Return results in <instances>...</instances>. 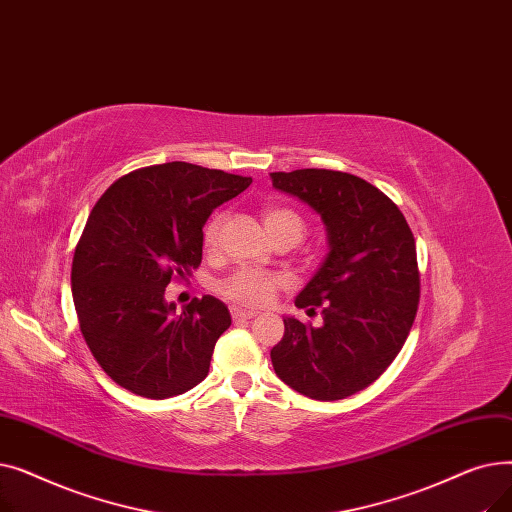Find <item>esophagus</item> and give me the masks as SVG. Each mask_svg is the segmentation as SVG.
I'll return each instance as SVG.
<instances>
[{"label":"esophagus","instance_id":"34e87169","mask_svg":"<svg viewBox=\"0 0 512 512\" xmlns=\"http://www.w3.org/2000/svg\"><path fill=\"white\" fill-rule=\"evenodd\" d=\"M230 313H232V319H234V321H245V319H253V317H255L253 311H242V309H238V307H232Z\"/></svg>","mask_w":512,"mask_h":512}]
</instances>
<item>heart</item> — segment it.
<instances>
[{
	"mask_svg": "<svg viewBox=\"0 0 512 512\" xmlns=\"http://www.w3.org/2000/svg\"><path fill=\"white\" fill-rule=\"evenodd\" d=\"M263 226H265L267 234H270V238L292 236L299 242L305 234L303 218L297 211H292L288 207L263 209ZM220 228H222V215H213L203 230V240L207 247H213L215 242H218ZM280 284L282 282L276 276L255 272V270H240L220 284V292L228 301H232L240 307L261 309L274 301L276 290Z\"/></svg>",
	"mask_w": 512,
	"mask_h": 512,
	"instance_id": "obj_1",
	"label": "heart"
}]
</instances>
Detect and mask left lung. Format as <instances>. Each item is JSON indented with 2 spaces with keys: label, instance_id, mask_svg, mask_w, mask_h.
<instances>
[{
  "label": "left lung",
  "instance_id": "8db88e82",
  "mask_svg": "<svg viewBox=\"0 0 512 512\" xmlns=\"http://www.w3.org/2000/svg\"><path fill=\"white\" fill-rule=\"evenodd\" d=\"M276 191L309 205L326 226L328 255L297 305L324 324L284 317L272 348L278 378L309 398L340 400L373 384L400 353L419 305L415 238L373 184L334 170L272 172Z\"/></svg>",
  "mask_w": 512,
  "mask_h": 512
}]
</instances>
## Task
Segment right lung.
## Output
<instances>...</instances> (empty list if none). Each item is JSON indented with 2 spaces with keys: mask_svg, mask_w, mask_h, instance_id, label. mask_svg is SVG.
Listing matches in <instances>:
<instances>
[{
  "mask_svg": "<svg viewBox=\"0 0 512 512\" xmlns=\"http://www.w3.org/2000/svg\"><path fill=\"white\" fill-rule=\"evenodd\" d=\"M251 182L170 161L118 178L93 207L74 251L72 299L93 357L132 394L161 400L205 380L230 311L205 294L176 313L166 286L199 267L211 211Z\"/></svg>",
  "mask_w": 512,
  "mask_h": 512,
  "instance_id": "1",
  "label": "right lung"
}]
</instances>
